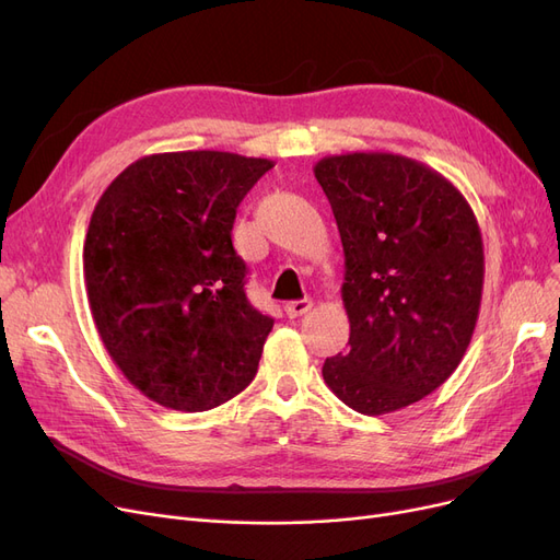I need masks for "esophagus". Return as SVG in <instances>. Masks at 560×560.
<instances>
[{
    "instance_id": "1",
    "label": "esophagus",
    "mask_w": 560,
    "mask_h": 560,
    "mask_svg": "<svg viewBox=\"0 0 560 560\" xmlns=\"http://www.w3.org/2000/svg\"><path fill=\"white\" fill-rule=\"evenodd\" d=\"M311 308H313V301L311 299H299V301L287 303L284 313L290 315V317H301V315H306Z\"/></svg>"
}]
</instances>
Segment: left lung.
Returning <instances> with one entry per match:
<instances>
[{
    "mask_svg": "<svg viewBox=\"0 0 560 560\" xmlns=\"http://www.w3.org/2000/svg\"><path fill=\"white\" fill-rule=\"evenodd\" d=\"M313 173L346 254L348 350L322 366L364 416L420 401L460 364L483 292V241L469 202L425 163L383 151L327 156Z\"/></svg>",
    "mask_w": 560,
    "mask_h": 560,
    "instance_id": "left-lung-1",
    "label": "left lung"
}]
</instances>
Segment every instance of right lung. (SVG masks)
<instances>
[{
	"instance_id": "right-lung-1",
	"label": "right lung",
	"mask_w": 560,
	"mask_h": 560,
	"mask_svg": "<svg viewBox=\"0 0 560 560\" xmlns=\"http://www.w3.org/2000/svg\"><path fill=\"white\" fill-rule=\"evenodd\" d=\"M268 159L171 151L130 163L93 210L83 280L124 376L165 409L208 411L252 383L273 317L245 294L235 210Z\"/></svg>"
}]
</instances>
